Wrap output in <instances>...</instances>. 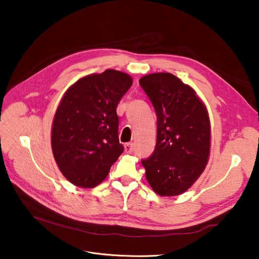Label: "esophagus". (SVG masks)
Instances as JSON below:
<instances>
[{"instance_id":"esophagus-1","label":"esophagus","mask_w":259,"mask_h":259,"mask_svg":"<svg viewBox=\"0 0 259 259\" xmlns=\"http://www.w3.org/2000/svg\"><path fill=\"white\" fill-rule=\"evenodd\" d=\"M133 151V144L132 143H127L125 145V152L126 153H131Z\"/></svg>"}]
</instances>
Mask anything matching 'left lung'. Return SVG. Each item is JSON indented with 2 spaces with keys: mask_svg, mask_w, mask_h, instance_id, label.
Wrapping results in <instances>:
<instances>
[{
  "mask_svg": "<svg viewBox=\"0 0 259 259\" xmlns=\"http://www.w3.org/2000/svg\"><path fill=\"white\" fill-rule=\"evenodd\" d=\"M140 85L157 116L153 153L142 164L160 196L180 195L205 170L210 153V119L195 91L168 72L143 76Z\"/></svg>",
  "mask_w": 259,
  "mask_h": 259,
  "instance_id": "8db88e82",
  "label": "left lung"
}]
</instances>
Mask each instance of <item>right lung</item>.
I'll list each match as a JSON object with an SVG mask.
<instances>
[{"label": "right lung", "mask_w": 259, "mask_h": 259, "mask_svg": "<svg viewBox=\"0 0 259 259\" xmlns=\"http://www.w3.org/2000/svg\"><path fill=\"white\" fill-rule=\"evenodd\" d=\"M132 83L127 73L107 69L79 78L64 94L52 122L51 147L73 185L98 186L124 151L116 107Z\"/></svg>", "instance_id": "right-lung-1"}]
</instances>
